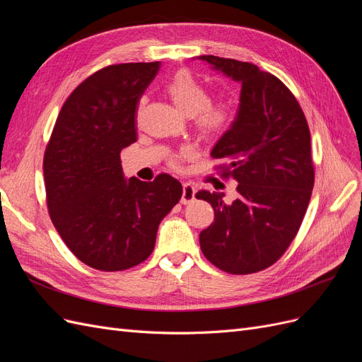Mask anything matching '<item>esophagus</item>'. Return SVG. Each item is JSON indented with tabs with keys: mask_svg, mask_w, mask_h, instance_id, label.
Segmentation results:
<instances>
[{
	"mask_svg": "<svg viewBox=\"0 0 362 362\" xmlns=\"http://www.w3.org/2000/svg\"><path fill=\"white\" fill-rule=\"evenodd\" d=\"M194 194H196V189L192 182H184L182 184V196H181V204L187 205L192 204L194 201Z\"/></svg>",
	"mask_w": 362,
	"mask_h": 362,
	"instance_id": "34e87169",
	"label": "esophagus"
}]
</instances>
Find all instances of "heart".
Segmentation results:
<instances>
[{
  "mask_svg": "<svg viewBox=\"0 0 362 362\" xmlns=\"http://www.w3.org/2000/svg\"><path fill=\"white\" fill-rule=\"evenodd\" d=\"M166 90L178 110L185 116H193L196 125L208 136L222 134L234 124V104L231 101L210 103V95L205 87L189 72L181 71L175 75L168 83ZM187 152L189 149H185L182 154ZM170 164L177 168L180 158H172Z\"/></svg>",
  "mask_w": 362,
  "mask_h": 362,
  "instance_id": "heart-1",
  "label": "heart"
}]
</instances>
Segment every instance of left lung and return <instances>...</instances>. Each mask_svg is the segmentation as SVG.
<instances>
[{
	"label": "left lung",
	"instance_id": "obj_1",
	"mask_svg": "<svg viewBox=\"0 0 362 362\" xmlns=\"http://www.w3.org/2000/svg\"><path fill=\"white\" fill-rule=\"evenodd\" d=\"M242 84L234 124L211 149L238 198L199 190L214 222L199 234L205 258L223 272L247 275L267 269L298 234L314 187L311 136L294 95L275 75L247 62L199 56Z\"/></svg>",
	"mask_w": 362,
	"mask_h": 362
}]
</instances>
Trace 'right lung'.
<instances>
[{
	"instance_id": "obj_1",
	"label": "right lung",
	"mask_w": 362,
	"mask_h": 362,
	"mask_svg": "<svg viewBox=\"0 0 362 362\" xmlns=\"http://www.w3.org/2000/svg\"><path fill=\"white\" fill-rule=\"evenodd\" d=\"M161 63L112 64L86 78L63 104L43 157L49 217L84 264L134 267L154 250L163 217L182 185L168 173L127 180L120 151L134 144L136 110Z\"/></svg>"
}]
</instances>
